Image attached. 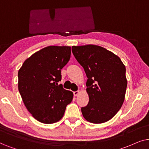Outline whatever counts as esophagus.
Here are the masks:
<instances>
[{
  "label": "esophagus",
  "mask_w": 149,
  "mask_h": 149,
  "mask_svg": "<svg viewBox=\"0 0 149 149\" xmlns=\"http://www.w3.org/2000/svg\"><path fill=\"white\" fill-rule=\"evenodd\" d=\"M80 93V91H74L73 92V95H74V96H78V95H79V93Z\"/></svg>",
  "instance_id": "34e87169"
}]
</instances>
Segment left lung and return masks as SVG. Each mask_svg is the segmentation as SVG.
<instances>
[{"label": "left lung", "instance_id": "1", "mask_svg": "<svg viewBox=\"0 0 149 149\" xmlns=\"http://www.w3.org/2000/svg\"><path fill=\"white\" fill-rule=\"evenodd\" d=\"M73 56L87 76V106L81 108L84 118L92 123L110 120L121 108L125 96V66L118 56L95 45L71 47Z\"/></svg>", "mask_w": 149, "mask_h": 149}]
</instances>
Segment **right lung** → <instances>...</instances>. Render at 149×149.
<instances>
[{"label": "right lung", "mask_w": 149, "mask_h": 149, "mask_svg": "<svg viewBox=\"0 0 149 149\" xmlns=\"http://www.w3.org/2000/svg\"><path fill=\"white\" fill-rule=\"evenodd\" d=\"M71 56L69 46H48L24 62L18 71V90L25 106L38 121L60 120L73 100V93L58 84L61 69Z\"/></svg>", "instance_id": "1"}]
</instances>
